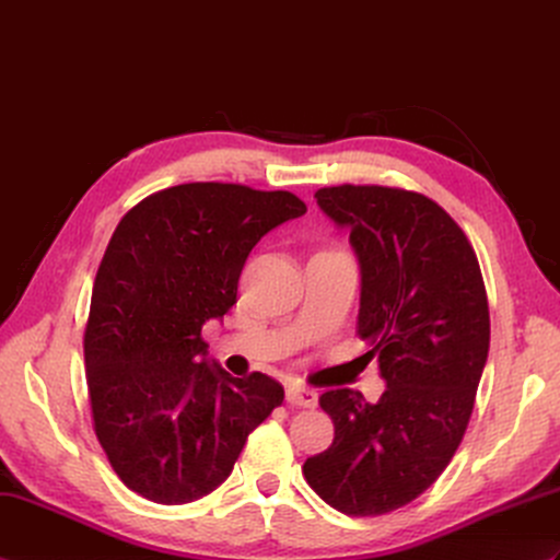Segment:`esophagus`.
Masks as SVG:
<instances>
[{
	"mask_svg": "<svg viewBox=\"0 0 560 560\" xmlns=\"http://www.w3.org/2000/svg\"><path fill=\"white\" fill-rule=\"evenodd\" d=\"M285 400H289L291 406H298V408H315L317 406V392H315V388H307V386H291L289 392H285Z\"/></svg>",
	"mask_w": 560,
	"mask_h": 560,
	"instance_id": "esophagus-1",
	"label": "esophagus"
}]
</instances>
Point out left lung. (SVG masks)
<instances>
[{
    "instance_id": "1",
    "label": "left lung",
    "mask_w": 560,
    "mask_h": 560,
    "mask_svg": "<svg viewBox=\"0 0 560 560\" xmlns=\"http://www.w3.org/2000/svg\"><path fill=\"white\" fill-rule=\"evenodd\" d=\"M350 231L360 262L358 336L386 392L319 396L334 444L303 465L307 485L346 515H384L446 470L475 408L489 353V303L463 229L427 195L386 186L315 192Z\"/></svg>"
}]
</instances>
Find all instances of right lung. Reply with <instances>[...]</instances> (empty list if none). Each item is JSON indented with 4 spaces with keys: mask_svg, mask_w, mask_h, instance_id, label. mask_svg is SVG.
I'll list each match as a JSON object with an SVG mask.
<instances>
[{
    "mask_svg": "<svg viewBox=\"0 0 560 560\" xmlns=\"http://www.w3.org/2000/svg\"><path fill=\"white\" fill-rule=\"evenodd\" d=\"M307 207L289 190L184 184L128 210L104 250L83 350L93 427L121 482L142 499H202L283 386L207 360L202 324L236 303L257 241Z\"/></svg>",
    "mask_w": 560,
    "mask_h": 560,
    "instance_id": "add662e5",
    "label": "right lung"
}]
</instances>
